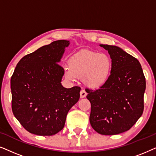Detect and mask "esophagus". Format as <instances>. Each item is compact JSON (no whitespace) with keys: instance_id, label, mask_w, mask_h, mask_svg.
Listing matches in <instances>:
<instances>
[{"instance_id":"34e87169","label":"esophagus","mask_w":156,"mask_h":156,"mask_svg":"<svg viewBox=\"0 0 156 156\" xmlns=\"http://www.w3.org/2000/svg\"><path fill=\"white\" fill-rule=\"evenodd\" d=\"M86 96H87V92L84 90V89H82L80 91V97L84 98L86 97Z\"/></svg>"}]
</instances>
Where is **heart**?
I'll return each instance as SVG.
<instances>
[{"mask_svg":"<svg viewBox=\"0 0 156 156\" xmlns=\"http://www.w3.org/2000/svg\"><path fill=\"white\" fill-rule=\"evenodd\" d=\"M112 69L113 61L108 55L97 51L82 50L69 59L65 76L69 80L84 76V84L97 89L108 82Z\"/></svg>","mask_w":156,"mask_h":156,"instance_id":"b5f03b06","label":"heart"}]
</instances>
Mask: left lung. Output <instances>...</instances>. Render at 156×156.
<instances>
[{
	"mask_svg": "<svg viewBox=\"0 0 156 156\" xmlns=\"http://www.w3.org/2000/svg\"><path fill=\"white\" fill-rule=\"evenodd\" d=\"M100 46L110 55L113 69L104 87L86 89L91 107L89 121L97 133L116 135L129 130L141 116L146 79L135 57L117 46Z\"/></svg>",
	"mask_w": 156,
	"mask_h": 156,
	"instance_id": "obj_1",
	"label": "left lung"
}]
</instances>
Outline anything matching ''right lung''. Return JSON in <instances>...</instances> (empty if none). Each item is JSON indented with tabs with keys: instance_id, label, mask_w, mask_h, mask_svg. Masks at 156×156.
Listing matches in <instances>:
<instances>
[{
	"instance_id": "obj_1",
	"label": "right lung",
	"mask_w": 156,
	"mask_h": 156,
	"mask_svg": "<svg viewBox=\"0 0 156 156\" xmlns=\"http://www.w3.org/2000/svg\"><path fill=\"white\" fill-rule=\"evenodd\" d=\"M69 40H57L25 55L10 80L12 110L30 133L52 136L65 126L67 113L80 99L81 88H65L59 62Z\"/></svg>"
}]
</instances>
